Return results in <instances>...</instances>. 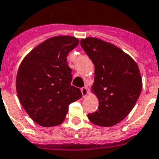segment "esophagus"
Wrapping results in <instances>:
<instances>
[{
    "instance_id": "34e87169",
    "label": "esophagus",
    "mask_w": 159,
    "mask_h": 159,
    "mask_svg": "<svg viewBox=\"0 0 159 159\" xmlns=\"http://www.w3.org/2000/svg\"><path fill=\"white\" fill-rule=\"evenodd\" d=\"M81 92L83 93V97H86L88 94H89V90H88V88L87 87H83L81 89Z\"/></svg>"
}]
</instances>
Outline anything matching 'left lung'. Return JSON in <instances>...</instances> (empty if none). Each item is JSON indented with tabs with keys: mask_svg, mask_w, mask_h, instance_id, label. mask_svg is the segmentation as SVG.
<instances>
[{
	"mask_svg": "<svg viewBox=\"0 0 159 159\" xmlns=\"http://www.w3.org/2000/svg\"><path fill=\"white\" fill-rule=\"evenodd\" d=\"M81 46L94 65L92 92L99 100L95 112L88 115L91 123L111 127L123 120L139 99L142 79L136 62L113 44L87 37Z\"/></svg>",
	"mask_w": 159,
	"mask_h": 159,
	"instance_id": "left-lung-1",
	"label": "left lung"
}]
</instances>
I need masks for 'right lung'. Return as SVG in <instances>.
<instances>
[{
	"instance_id": "right-lung-1",
	"label": "right lung",
	"mask_w": 159,
	"mask_h": 159,
	"mask_svg": "<svg viewBox=\"0 0 159 159\" xmlns=\"http://www.w3.org/2000/svg\"><path fill=\"white\" fill-rule=\"evenodd\" d=\"M78 42L74 36L51 37L33 48L19 66L17 94L27 114L40 126L61 124L70 104L83 96L79 89L70 85L72 70L67 64V56Z\"/></svg>"
}]
</instances>
